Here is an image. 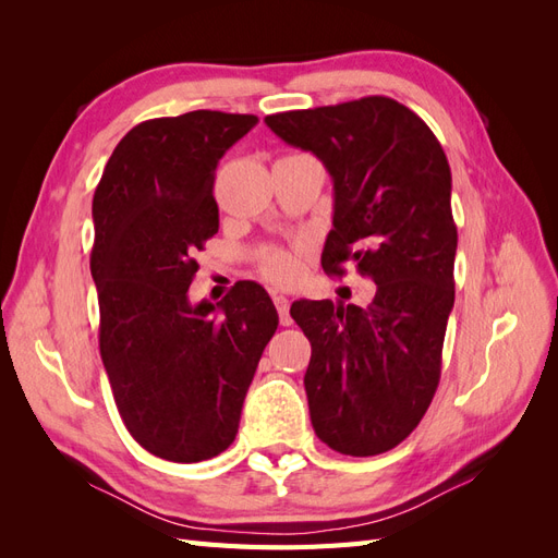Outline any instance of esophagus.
Returning a JSON list of instances; mask_svg holds the SVG:
<instances>
[{
	"mask_svg": "<svg viewBox=\"0 0 558 558\" xmlns=\"http://www.w3.org/2000/svg\"><path fill=\"white\" fill-rule=\"evenodd\" d=\"M272 300H275V307H277V312H279L281 326H291V324H293V318H291V314H289L291 300L286 298V295H281V293H275V295H272Z\"/></svg>",
	"mask_w": 558,
	"mask_h": 558,
	"instance_id": "obj_1",
	"label": "esophagus"
}]
</instances>
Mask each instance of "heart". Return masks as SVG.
<instances>
[{
  "label": "heart",
  "instance_id": "1",
  "mask_svg": "<svg viewBox=\"0 0 558 558\" xmlns=\"http://www.w3.org/2000/svg\"><path fill=\"white\" fill-rule=\"evenodd\" d=\"M260 267L269 279L283 283L298 277L300 260H298V253L291 248H269L263 253Z\"/></svg>",
  "mask_w": 558,
  "mask_h": 558
}]
</instances>
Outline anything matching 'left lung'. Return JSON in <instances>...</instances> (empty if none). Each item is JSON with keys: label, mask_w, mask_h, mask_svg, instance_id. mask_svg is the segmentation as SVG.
<instances>
[{"label": "left lung", "mask_w": 558, "mask_h": 558, "mask_svg": "<svg viewBox=\"0 0 558 558\" xmlns=\"http://www.w3.org/2000/svg\"><path fill=\"white\" fill-rule=\"evenodd\" d=\"M267 128L326 165L335 214L320 265L353 263L377 283L367 307L300 300L312 342L305 375L312 426L347 456L400 445L440 384L453 307L451 170L433 130L391 97L265 116Z\"/></svg>", "instance_id": "8db88e82"}]
</instances>
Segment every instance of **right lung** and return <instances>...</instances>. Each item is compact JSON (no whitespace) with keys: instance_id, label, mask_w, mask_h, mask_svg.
<instances>
[{"instance_id":"obj_1","label":"right lung","mask_w":558,"mask_h":558,"mask_svg":"<svg viewBox=\"0 0 558 558\" xmlns=\"http://www.w3.org/2000/svg\"><path fill=\"white\" fill-rule=\"evenodd\" d=\"M251 113L150 118L118 142L93 197L99 353L118 414L146 451L197 463L226 451L279 316L263 286L189 302L195 253L218 232L216 165Z\"/></svg>"}]
</instances>
